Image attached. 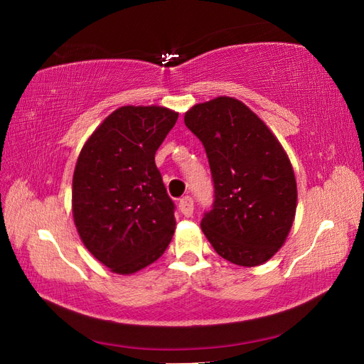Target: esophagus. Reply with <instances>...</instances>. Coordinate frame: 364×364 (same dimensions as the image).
<instances>
[{"instance_id":"esophagus-1","label":"esophagus","mask_w":364,"mask_h":364,"mask_svg":"<svg viewBox=\"0 0 364 364\" xmlns=\"http://www.w3.org/2000/svg\"><path fill=\"white\" fill-rule=\"evenodd\" d=\"M178 208H180V211L183 215H186V218H191L192 214H194V200L191 197H183L180 200V203H178Z\"/></svg>"}]
</instances>
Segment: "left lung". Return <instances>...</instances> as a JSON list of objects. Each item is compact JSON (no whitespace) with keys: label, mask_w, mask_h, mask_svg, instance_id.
<instances>
[{"label":"left lung","mask_w":364,"mask_h":364,"mask_svg":"<svg viewBox=\"0 0 364 364\" xmlns=\"http://www.w3.org/2000/svg\"><path fill=\"white\" fill-rule=\"evenodd\" d=\"M184 123L202 141L214 203L202 230L214 250L237 266L270 259L288 237L297 208L291 161L272 131L231 97L192 106Z\"/></svg>","instance_id":"1"}]
</instances>
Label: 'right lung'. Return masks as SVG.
<instances>
[{"label": "right lung", "mask_w": 364, "mask_h": 364, "mask_svg": "<svg viewBox=\"0 0 364 364\" xmlns=\"http://www.w3.org/2000/svg\"><path fill=\"white\" fill-rule=\"evenodd\" d=\"M178 112L162 106H122L84 144L73 172L72 211L94 257L120 275L134 274L166 252L175 205L154 154Z\"/></svg>", "instance_id": "right-lung-1"}]
</instances>
